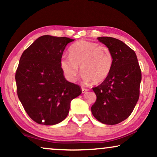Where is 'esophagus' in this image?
<instances>
[{"label": "esophagus", "instance_id": "34e87169", "mask_svg": "<svg viewBox=\"0 0 157 157\" xmlns=\"http://www.w3.org/2000/svg\"><path fill=\"white\" fill-rule=\"evenodd\" d=\"M88 91V89H84V88H82V93H86Z\"/></svg>", "mask_w": 157, "mask_h": 157}]
</instances>
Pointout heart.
Masks as SVG:
<instances>
[{"instance_id":"b5f03b06","label":"heart","mask_w":157,"mask_h":157,"mask_svg":"<svg viewBox=\"0 0 157 157\" xmlns=\"http://www.w3.org/2000/svg\"><path fill=\"white\" fill-rule=\"evenodd\" d=\"M70 57H63L60 67L65 76L71 82L76 81L80 71L86 82L95 83L103 81L109 75L113 57L109 48L97 43L80 40L70 48Z\"/></svg>"}]
</instances>
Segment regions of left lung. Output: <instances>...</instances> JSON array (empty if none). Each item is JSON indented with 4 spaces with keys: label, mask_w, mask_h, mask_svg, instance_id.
Returning a JSON list of instances; mask_svg holds the SVG:
<instances>
[{
    "label": "left lung",
    "mask_w": 157,
    "mask_h": 157,
    "mask_svg": "<svg viewBox=\"0 0 157 157\" xmlns=\"http://www.w3.org/2000/svg\"><path fill=\"white\" fill-rule=\"evenodd\" d=\"M109 48L113 63L109 75L101 84L93 88L97 100L91 113L98 121L116 125L132 113L140 97L141 69L134 50L120 40L97 37Z\"/></svg>",
    "instance_id": "obj_1"
}]
</instances>
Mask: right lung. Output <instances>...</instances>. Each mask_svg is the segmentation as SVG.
Returning a JSON list of instances; mask_svg holds the SVG:
<instances>
[{
  "mask_svg": "<svg viewBox=\"0 0 157 157\" xmlns=\"http://www.w3.org/2000/svg\"><path fill=\"white\" fill-rule=\"evenodd\" d=\"M66 37L44 35L23 52L15 74L17 96L27 114L38 124L56 125L67 117L80 87L66 80L60 60Z\"/></svg>",
  "mask_w": 157,
  "mask_h": 157,
  "instance_id": "1",
  "label": "right lung"
}]
</instances>
